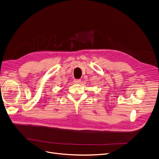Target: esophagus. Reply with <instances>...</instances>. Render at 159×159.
Masks as SVG:
<instances>
[{"label":"esophagus","mask_w":159,"mask_h":159,"mask_svg":"<svg viewBox=\"0 0 159 159\" xmlns=\"http://www.w3.org/2000/svg\"><path fill=\"white\" fill-rule=\"evenodd\" d=\"M80 81H81V80H79V79H76V80H74V82H75V83H80Z\"/></svg>","instance_id":"esophagus-1"}]
</instances>
